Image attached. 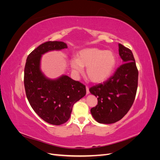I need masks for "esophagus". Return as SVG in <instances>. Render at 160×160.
<instances>
[{
    "mask_svg": "<svg viewBox=\"0 0 160 160\" xmlns=\"http://www.w3.org/2000/svg\"><path fill=\"white\" fill-rule=\"evenodd\" d=\"M86 93L87 94L89 93V88L88 86H86Z\"/></svg>",
    "mask_w": 160,
    "mask_h": 160,
    "instance_id": "1",
    "label": "esophagus"
}]
</instances>
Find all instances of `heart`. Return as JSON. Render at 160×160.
<instances>
[{
	"label": "heart",
	"instance_id": "obj_1",
	"mask_svg": "<svg viewBox=\"0 0 160 160\" xmlns=\"http://www.w3.org/2000/svg\"><path fill=\"white\" fill-rule=\"evenodd\" d=\"M117 60L113 51H102L97 48H88L80 51L76 58H72L70 64L77 72L86 68V74L90 81L100 83L108 79L112 73Z\"/></svg>",
	"mask_w": 160,
	"mask_h": 160
}]
</instances>
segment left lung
<instances>
[{
	"mask_svg": "<svg viewBox=\"0 0 160 160\" xmlns=\"http://www.w3.org/2000/svg\"><path fill=\"white\" fill-rule=\"evenodd\" d=\"M119 53L123 64L103 83L89 89L98 98V105L91 109V113L100 123H113L122 119L132 108L136 95L138 70L133 53L122 44H119Z\"/></svg>",
	"mask_w": 160,
	"mask_h": 160,
	"instance_id": "8db88e82",
	"label": "left lung"
}]
</instances>
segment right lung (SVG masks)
Listing matches in <instances>:
<instances>
[{
	"instance_id": "1",
	"label": "right lung",
	"mask_w": 160,
	"mask_h": 160,
	"mask_svg": "<svg viewBox=\"0 0 160 160\" xmlns=\"http://www.w3.org/2000/svg\"><path fill=\"white\" fill-rule=\"evenodd\" d=\"M61 41H47L28 55L24 85L31 108L45 122L59 125L69 120L72 106L86 94L85 85L62 75L56 80L47 79L40 69L41 57L45 52L67 49Z\"/></svg>"
}]
</instances>
